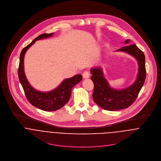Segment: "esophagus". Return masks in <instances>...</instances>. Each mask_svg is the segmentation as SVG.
Listing matches in <instances>:
<instances>
[{
	"label": "esophagus",
	"instance_id": "1",
	"mask_svg": "<svg viewBox=\"0 0 161 161\" xmlns=\"http://www.w3.org/2000/svg\"><path fill=\"white\" fill-rule=\"evenodd\" d=\"M84 79H88L90 77V74L88 71H85L82 74Z\"/></svg>",
	"mask_w": 161,
	"mask_h": 161
}]
</instances>
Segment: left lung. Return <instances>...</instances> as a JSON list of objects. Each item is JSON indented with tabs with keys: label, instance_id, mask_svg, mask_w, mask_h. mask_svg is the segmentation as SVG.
<instances>
[{
	"label": "left lung",
	"instance_id": "obj_1",
	"mask_svg": "<svg viewBox=\"0 0 161 161\" xmlns=\"http://www.w3.org/2000/svg\"><path fill=\"white\" fill-rule=\"evenodd\" d=\"M130 42V40H126L124 43L128 44ZM116 51L128 53L137 60L138 75L132 85L125 89L116 90L110 87L103 76L101 68H93L91 70V79L94 84L93 99L99 107L108 111L119 110L131 105L136 99L146 77L145 56L135 44L122 47Z\"/></svg>",
	"mask_w": 161,
	"mask_h": 161
}]
</instances>
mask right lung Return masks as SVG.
I'll use <instances>...</instances> for the list:
<instances>
[{
	"mask_svg": "<svg viewBox=\"0 0 161 161\" xmlns=\"http://www.w3.org/2000/svg\"><path fill=\"white\" fill-rule=\"evenodd\" d=\"M53 34L52 33L40 35L28 46L23 48L20 56V63L18 70L19 80L22 86L27 100L34 107L40 110L49 112L56 111L64 107L69 102L72 87L82 79V75H75L72 77L64 79L56 89L46 92L36 90L26 79L24 72V56L25 53L36 41L50 37Z\"/></svg>",
	"mask_w": 161,
	"mask_h": 161,
	"instance_id": "1",
	"label": "right lung"
}]
</instances>
